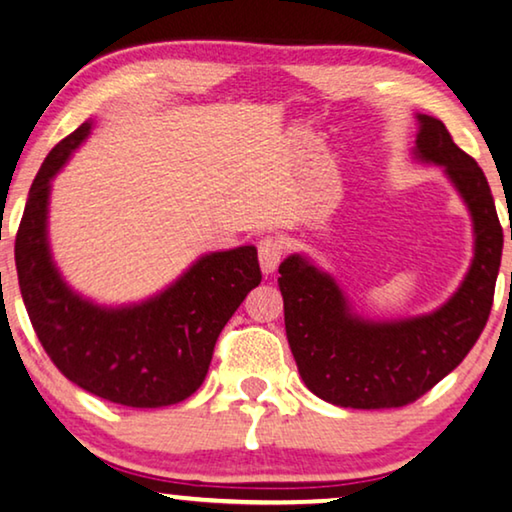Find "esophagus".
Returning <instances> with one entry per match:
<instances>
[{
    "label": "esophagus",
    "mask_w": 512,
    "mask_h": 512,
    "mask_svg": "<svg viewBox=\"0 0 512 512\" xmlns=\"http://www.w3.org/2000/svg\"><path fill=\"white\" fill-rule=\"evenodd\" d=\"M257 253H259V266H262V271L273 273L278 269L282 253H285V246H282V241L278 239V236L266 234L257 243Z\"/></svg>",
    "instance_id": "obj_1"
}]
</instances>
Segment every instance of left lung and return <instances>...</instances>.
I'll return each mask as SVG.
<instances>
[{
	"label": "left lung",
	"mask_w": 512,
	"mask_h": 512,
	"mask_svg": "<svg viewBox=\"0 0 512 512\" xmlns=\"http://www.w3.org/2000/svg\"><path fill=\"white\" fill-rule=\"evenodd\" d=\"M416 119V158L444 167L474 223V259L451 299L421 317L375 322L358 317L338 282L308 257L289 255L278 269L285 331L301 379L338 407L391 409L418 400L464 361L492 310L503 230L490 183L439 119Z\"/></svg>",
	"instance_id": "left-lung-1"
}]
</instances>
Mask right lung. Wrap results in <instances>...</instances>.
I'll return each instance as SVG.
<instances>
[{
  "mask_svg": "<svg viewBox=\"0 0 512 512\" xmlns=\"http://www.w3.org/2000/svg\"><path fill=\"white\" fill-rule=\"evenodd\" d=\"M89 131L85 121L64 137L29 188L15 236L22 301L45 354L73 384L124 407L177 404L202 386L220 331L262 280L257 248L204 255L142 303L108 308L82 299L52 262L48 204L50 181Z\"/></svg>",
  "mask_w": 512,
  "mask_h": 512,
  "instance_id": "obj_1",
  "label": "right lung"
}]
</instances>
